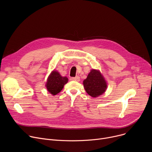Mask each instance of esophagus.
<instances>
[{
  "instance_id": "esophagus-1",
  "label": "esophagus",
  "mask_w": 152,
  "mask_h": 152,
  "mask_svg": "<svg viewBox=\"0 0 152 152\" xmlns=\"http://www.w3.org/2000/svg\"><path fill=\"white\" fill-rule=\"evenodd\" d=\"M72 80L73 81H80V77H79V76H76V77H72L71 78Z\"/></svg>"
}]
</instances>
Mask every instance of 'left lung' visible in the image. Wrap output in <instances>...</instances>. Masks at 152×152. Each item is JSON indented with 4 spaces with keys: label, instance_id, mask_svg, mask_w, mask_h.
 Segmentation results:
<instances>
[{
    "label": "left lung",
    "instance_id": "obj_1",
    "mask_svg": "<svg viewBox=\"0 0 152 152\" xmlns=\"http://www.w3.org/2000/svg\"><path fill=\"white\" fill-rule=\"evenodd\" d=\"M86 92L92 97H99L104 93L107 88V84L99 70L92 69L83 81Z\"/></svg>",
    "mask_w": 152,
    "mask_h": 152
}]
</instances>
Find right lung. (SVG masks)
Instances as JSON below:
<instances>
[{
  "label": "right lung",
  "instance_id": "1",
  "mask_svg": "<svg viewBox=\"0 0 152 152\" xmlns=\"http://www.w3.org/2000/svg\"><path fill=\"white\" fill-rule=\"evenodd\" d=\"M68 81V79L66 77L61 76L57 71L53 70L48 77L45 86L48 92L55 95L63 89Z\"/></svg>",
  "mask_w": 152,
  "mask_h": 152
}]
</instances>
